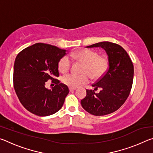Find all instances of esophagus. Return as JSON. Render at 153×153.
I'll list each match as a JSON object with an SVG mask.
<instances>
[{
  "label": "esophagus",
  "instance_id": "obj_1",
  "mask_svg": "<svg viewBox=\"0 0 153 153\" xmlns=\"http://www.w3.org/2000/svg\"><path fill=\"white\" fill-rule=\"evenodd\" d=\"M75 90H76V88H69V91L70 92H73Z\"/></svg>",
  "mask_w": 153,
  "mask_h": 153
}]
</instances>
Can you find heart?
Segmentation results:
<instances>
[{
	"label": "heart",
	"mask_w": 153,
	"mask_h": 153,
	"mask_svg": "<svg viewBox=\"0 0 153 153\" xmlns=\"http://www.w3.org/2000/svg\"><path fill=\"white\" fill-rule=\"evenodd\" d=\"M72 58L82 62L84 65L82 69L81 75L69 74L65 75L61 81L65 85L76 88L86 84L89 82V76L92 79H97L105 74L108 67L107 59L99 56L97 52L90 49H82L71 55ZM71 61L68 56H63L58 63V67L61 73H66L71 67Z\"/></svg>",
	"instance_id": "obj_1"
}]
</instances>
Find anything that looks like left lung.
Wrapping results in <instances>:
<instances>
[{
  "instance_id": "left-lung-1",
  "label": "left lung",
  "mask_w": 153,
  "mask_h": 153,
  "mask_svg": "<svg viewBox=\"0 0 153 153\" xmlns=\"http://www.w3.org/2000/svg\"><path fill=\"white\" fill-rule=\"evenodd\" d=\"M101 47L108 55V68L106 73L92 86L99 93L87 90L81 105L87 112L102 116L115 112L123 105L130 93L134 78V65L123 48L117 44L102 42L86 46Z\"/></svg>"
}]
</instances>
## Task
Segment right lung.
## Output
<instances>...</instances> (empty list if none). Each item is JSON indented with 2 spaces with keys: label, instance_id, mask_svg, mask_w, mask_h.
<instances>
[{
  "label": "right lung",
  "instance_id": "add662e5",
  "mask_svg": "<svg viewBox=\"0 0 153 153\" xmlns=\"http://www.w3.org/2000/svg\"><path fill=\"white\" fill-rule=\"evenodd\" d=\"M66 50L45 43H36L24 48L15 59L13 86L22 105L40 117L57 112L63 107L69 93L66 85L59 83L58 63ZM49 79L56 84L45 88Z\"/></svg>",
  "mask_w": 153,
  "mask_h": 153
}]
</instances>
